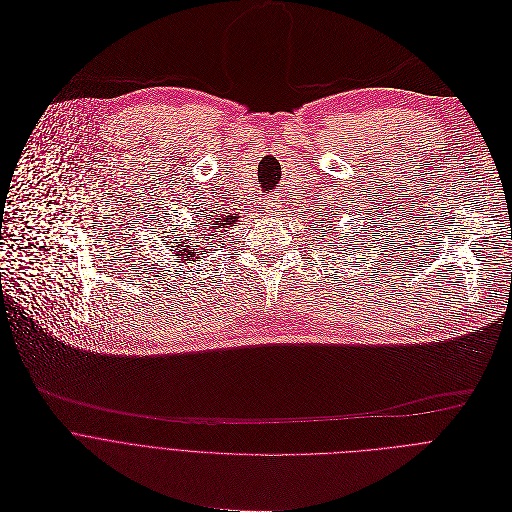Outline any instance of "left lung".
I'll list each match as a JSON object with an SVG mask.
<instances>
[{"label":"left lung","instance_id":"obj_1","mask_svg":"<svg viewBox=\"0 0 512 512\" xmlns=\"http://www.w3.org/2000/svg\"><path fill=\"white\" fill-rule=\"evenodd\" d=\"M321 224H325V222H321Z\"/></svg>","mask_w":512,"mask_h":512}]
</instances>
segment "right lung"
Returning <instances> with one entry per match:
<instances>
[{
    "mask_svg": "<svg viewBox=\"0 0 512 512\" xmlns=\"http://www.w3.org/2000/svg\"><path fill=\"white\" fill-rule=\"evenodd\" d=\"M203 218H206V216H203ZM195 226V224H193ZM212 230H218L220 228V224H212L210 226ZM191 232V230H189ZM201 236H206V234H201ZM214 236V234H212ZM181 238H185V240H179V242H173L175 246H173V254L175 256H179V258H183V260H193V258H199V254H197V250L199 248H195V244L197 242H193V244H189L187 242V236H181ZM203 250V248H201Z\"/></svg>",
    "mask_w": 512,
    "mask_h": 512,
    "instance_id": "obj_1",
    "label": "right lung"
}]
</instances>
